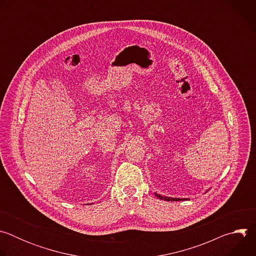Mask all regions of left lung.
I'll return each mask as SVG.
<instances>
[{"label":"left lung","mask_w":256,"mask_h":256,"mask_svg":"<svg viewBox=\"0 0 256 256\" xmlns=\"http://www.w3.org/2000/svg\"><path fill=\"white\" fill-rule=\"evenodd\" d=\"M160 200H168V202H175V200H184V198H166V196H159V194H156Z\"/></svg>","instance_id":"1"}]
</instances>
